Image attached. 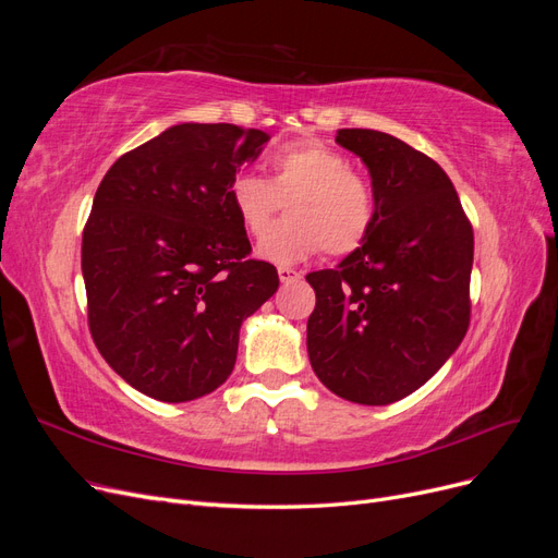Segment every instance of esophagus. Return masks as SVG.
I'll return each mask as SVG.
<instances>
[{
    "label": "esophagus",
    "instance_id": "esophagus-1",
    "mask_svg": "<svg viewBox=\"0 0 558 558\" xmlns=\"http://www.w3.org/2000/svg\"><path fill=\"white\" fill-rule=\"evenodd\" d=\"M277 272H279V279L283 281V283H291V281H298L302 275L298 272V269H293V267H286V265H281L279 269H277Z\"/></svg>",
    "mask_w": 558,
    "mask_h": 558
}]
</instances>
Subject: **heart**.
I'll return each instance as SVG.
<instances>
[{
    "instance_id": "b5f03b06",
    "label": "heart",
    "mask_w": 558,
    "mask_h": 558,
    "mask_svg": "<svg viewBox=\"0 0 558 558\" xmlns=\"http://www.w3.org/2000/svg\"><path fill=\"white\" fill-rule=\"evenodd\" d=\"M267 162L269 179L240 172L228 185L230 205L251 238H263L281 207L289 209V218L260 242V258L289 265L320 248L349 256L367 242L377 199L340 150L302 140L279 146Z\"/></svg>"
}]
</instances>
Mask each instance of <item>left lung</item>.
<instances>
[{"instance_id": "left-lung-1", "label": "left lung", "mask_w": 558, "mask_h": 558, "mask_svg": "<svg viewBox=\"0 0 558 558\" xmlns=\"http://www.w3.org/2000/svg\"><path fill=\"white\" fill-rule=\"evenodd\" d=\"M377 199L367 242L335 269L310 272L316 307L307 351L316 377L359 404H391L424 386L470 326L475 238L433 158L377 130H340Z\"/></svg>"}]
</instances>
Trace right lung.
I'll return each instance as SVG.
<instances>
[{
    "label": "right lung",
    "mask_w": 558,
    "mask_h": 558,
    "mask_svg": "<svg viewBox=\"0 0 558 558\" xmlns=\"http://www.w3.org/2000/svg\"><path fill=\"white\" fill-rule=\"evenodd\" d=\"M269 134L181 123L118 158L83 228L88 328L132 388L162 402L216 391L238 361L242 320L279 289L228 199Z\"/></svg>",
    "instance_id": "obj_1"
}]
</instances>
